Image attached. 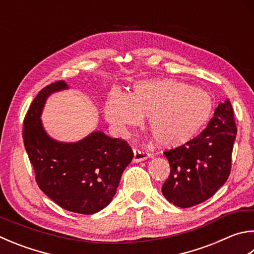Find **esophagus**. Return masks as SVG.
I'll return each mask as SVG.
<instances>
[{
    "mask_svg": "<svg viewBox=\"0 0 254 254\" xmlns=\"http://www.w3.org/2000/svg\"><path fill=\"white\" fill-rule=\"evenodd\" d=\"M151 158V154L147 153L145 151H142L140 149H134L133 150V162H141V161H144L146 159Z\"/></svg>",
    "mask_w": 254,
    "mask_h": 254,
    "instance_id": "obj_1",
    "label": "esophagus"
}]
</instances>
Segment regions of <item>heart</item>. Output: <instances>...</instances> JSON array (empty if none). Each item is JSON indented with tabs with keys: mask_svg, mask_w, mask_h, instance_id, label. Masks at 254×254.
<instances>
[{
	"mask_svg": "<svg viewBox=\"0 0 254 254\" xmlns=\"http://www.w3.org/2000/svg\"><path fill=\"white\" fill-rule=\"evenodd\" d=\"M209 92L174 79L133 83L127 93L113 89L104 104V118L118 135H128L146 115V126L158 144L177 147L194 137L213 111Z\"/></svg>",
	"mask_w": 254,
	"mask_h": 254,
	"instance_id": "obj_1",
	"label": "heart"
}]
</instances>
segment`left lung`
<instances>
[{
  "label": "left lung",
  "instance_id": "1",
  "mask_svg": "<svg viewBox=\"0 0 254 254\" xmlns=\"http://www.w3.org/2000/svg\"><path fill=\"white\" fill-rule=\"evenodd\" d=\"M236 135L233 109L227 99L199 135L164 152L171 168L162 187L165 199L180 207L210 199L229 178Z\"/></svg>",
  "mask_w": 254,
  "mask_h": 254
}]
</instances>
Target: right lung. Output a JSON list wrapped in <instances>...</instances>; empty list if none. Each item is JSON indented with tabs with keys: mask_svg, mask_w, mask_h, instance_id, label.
Instances as JSON below:
<instances>
[{
	"mask_svg": "<svg viewBox=\"0 0 254 254\" xmlns=\"http://www.w3.org/2000/svg\"><path fill=\"white\" fill-rule=\"evenodd\" d=\"M66 89L57 81L39 92L25 115L23 140L41 190L63 209L93 214L112 201L133 152L126 141L101 131L73 143L52 139L41 115L49 96Z\"/></svg>",
	"mask_w": 254,
	"mask_h": 254,
	"instance_id": "add662e5",
	"label": "right lung"
}]
</instances>
